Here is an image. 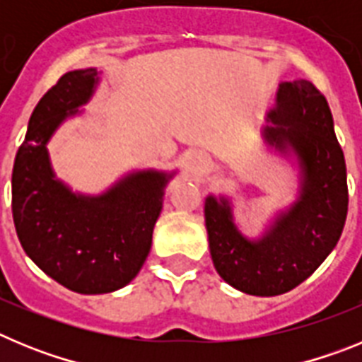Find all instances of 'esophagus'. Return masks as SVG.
<instances>
[{
	"label": "esophagus",
	"instance_id": "obj_1",
	"mask_svg": "<svg viewBox=\"0 0 362 362\" xmlns=\"http://www.w3.org/2000/svg\"><path fill=\"white\" fill-rule=\"evenodd\" d=\"M192 161H194V163H199V161H201V156H197V153H194V156H192Z\"/></svg>",
	"mask_w": 362,
	"mask_h": 362
}]
</instances>
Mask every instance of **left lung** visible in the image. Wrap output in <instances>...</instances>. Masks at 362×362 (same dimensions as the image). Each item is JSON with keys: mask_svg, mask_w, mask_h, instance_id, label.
<instances>
[{"mask_svg": "<svg viewBox=\"0 0 362 362\" xmlns=\"http://www.w3.org/2000/svg\"><path fill=\"white\" fill-rule=\"evenodd\" d=\"M264 119V143L297 165V199L255 239L238 228L228 197L204 199L217 274L239 292L259 297L281 296L308 279L337 245L348 212L344 153L325 95L306 79L284 81Z\"/></svg>", "mask_w": 362, "mask_h": 362, "instance_id": "1", "label": "left lung"}]
</instances>
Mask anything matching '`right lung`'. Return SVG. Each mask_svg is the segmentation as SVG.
I'll list each match as a JSON object with an SVG mask.
<instances>
[{
    "label": "right lung",
    "instance_id": "obj_1",
    "mask_svg": "<svg viewBox=\"0 0 362 362\" xmlns=\"http://www.w3.org/2000/svg\"><path fill=\"white\" fill-rule=\"evenodd\" d=\"M98 69L66 72L32 112L12 170V216L25 254L78 293H108L139 274L152 246L165 187L175 172L134 170L99 196L70 190L56 177L47 143L88 103Z\"/></svg>",
    "mask_w": 362,
    "mask_h": 362
}]
</instances>
